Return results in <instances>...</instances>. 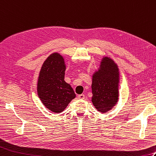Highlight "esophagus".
<instances>
[{
	"label": "esophagus",
	"instance_id": "34e87169",
	"mask_svg": "<svg viewBox=\"0 0 156 156\" xmlns=\"http://www.w3.org/2000/svg\"><path fill=\"white\" fill-rule=\"evenodd\" d=\"M78 98L79 99H81V100H83L85 98V96L84 94H80L78 95Z\"/></svg>",
	"mask_w": 156,
	"mask_h": 156
}]
</instances>
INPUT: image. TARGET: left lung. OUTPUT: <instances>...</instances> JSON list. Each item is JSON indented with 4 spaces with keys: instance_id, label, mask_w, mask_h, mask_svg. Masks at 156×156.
<instances>
[{
    "instance_id": "1",
    "label": "left lung",
    "mask_w": 156,
    "mask_h": 156,
    "mask_svg": "<svg viewBox=\"0 0 156 156\" xmlns=\"http://www.w3.org/2000/svg\"><path fill=\"white\" fill-rule=\"evenodd\" d=\"M119 70L117 64L108 57H104L98 71L92 77L94 106L101 113L110 110L118 100Z\"/></svg>"
}]
</instances>
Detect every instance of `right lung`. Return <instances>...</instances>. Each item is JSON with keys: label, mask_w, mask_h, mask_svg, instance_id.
<instances>
[{"label": "right lung", "mask_w": 156, "mask_h": 156, "mask_svg": "<svg viewBox=\"0 0 156 156\" xmlns=\"http://www.w3.org/2000/svg\"><path fill=\"white\" fill-rule=\"evenodd\" d=\"M66 66L58 53L50 55L43 63L38 80L37 92L42 104L54 113H60L76 97L73 89L64 81Z\"/></svg>", "instance_id": "1"}]
</instances>
